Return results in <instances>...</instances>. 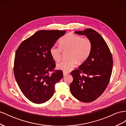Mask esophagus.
I'll use <instances>...</instances> for the list:
<instances>
[{"instance_id": "obj_1", "label": "esophagus", "mask_w": 126, "mask_h": 126, "mask_svg": "<svg viewBox=\"0 0 126 126\" xmlns=\"http://www.w3.org/2000/svg\"><path fill=\"white\" fill-rule=\"evenodd\" d=\"M69 74V73L68 72H63V75L64 76H65V75Z\"/></svg>"}]
</instances>
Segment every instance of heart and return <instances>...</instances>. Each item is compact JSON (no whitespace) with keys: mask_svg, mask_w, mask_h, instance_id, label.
<instances>
[{"mask_svg":"<svg viewBox=\"0 0 126 126\" xmlns=\"http://www.w3.org/2000/svg\"><path fill=\"white\" fill-rule=\"evenodd\" d=\"M60 46L53 45L49 53L55 61H60L62 57V50L70 51L69 60L63 61L57 64V67L65 72H68L76 66L78 62L82 64L90 56L92 50V43L88 37L82 38L80 36L69 33L60 41Z\"/></svg>","mask_w":126,"mask_h":126,"instance_id":"b5f03b06","label":"heart"}]
</instances>
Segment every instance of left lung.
<instances>
[{
  "mask_svg": "<svg viewBox=\"0 0 126 126\" xmlns=\"http://www.w3.org/2000/svg\"><path fill=\"white\" fill-rule=\"evenodd\" d=\"M74 33L90 39L92 50L88 59L71 72L73 80L70 84L71 92L82 102H92L102 94L109 84L112 70V54L105 41L95 31L87 28Z\"/></svg>",
  "mask_w": 126,
  "mask_h": 126,
  "instance_id": "obj_1",
  "label": "left lung"
}]
</instances>
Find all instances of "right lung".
I'll use <instances>...</instances> for the list:
<instances>
[{
	"mask_svg": "<svg viewBox=\"0 0 126 126\" xmlns=\"http://www.w3.org/2000/svg\"><path fill=\"white\" fill-rule=\"evenodd\" d=\"M65 33L59 30L38 31L16 50L14 76L21 91L32 102L41 104L48 101L54 94L55 84L63 78L62 71L54 70L56 64L49 49Z\"/></svg>",
	"mask_w": 126,
	"mask_h": 126,
	"instance_id": "add662e5",
	"label": "right lung"
}]
</instances>
